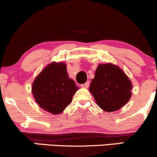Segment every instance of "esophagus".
<instances>
[{"label":"esophagus","mask_w":157,"mask_h":157,"mask_svg":"<svg viewBox=\"0 0 157 157\" xmlns=\"http://www.w3.org/2000/svg\"><path fill=\"white\" fill-rule=\"evenodd\" d=\"M89 85H90V82H89V81H87V82H85L84 84L81 85V87H82V88H89Z\"/></svg>","instance_id":"1"}]
</instances>
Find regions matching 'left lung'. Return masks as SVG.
Masks as SVG:
<instances>
[{
	"mask_svg": "<svg viewBox=\"0 0 157 157\" xmlns=\"http://www.w3.org/2000/svg\"><path fill=\"white\" fill-rule=\"evenodd\" d=\"M131 80L123 71L110 63L99 65L89 87L97 105L107 112L125 105L131 98Z\"/></svg>",
	"mask_w": 157,
	"mask_h": 157,
	"instance_id": "1",
	"label": "left lung"
}]
</instances>
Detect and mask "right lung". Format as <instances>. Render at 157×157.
<instances>
[{"label": "right lung", "mask_w": 157, "mask_h": 157, "mask_svg": "<svg viewBox=\"0 0 157 157\" xmlns=\"http://www.w3.org/2000/svg\"><path fill=\"white\" fill-rule=\"evenodd\" d=\"M78 90L68 76L66 65L52 63L40 73L32 84V94L40 108L53 114L64 111Z\"/></svg>", "instance_id": "1"}]
</instances>
